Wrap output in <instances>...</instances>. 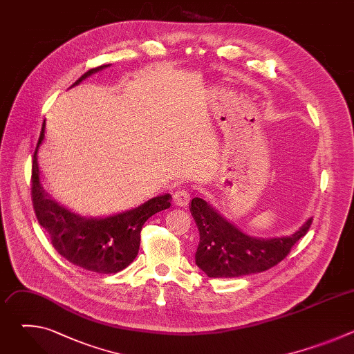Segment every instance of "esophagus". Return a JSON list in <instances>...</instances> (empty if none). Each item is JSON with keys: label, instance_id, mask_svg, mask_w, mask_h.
I'll list each match as a JSON object with an SVG mask.
<instances>
[{"label": "esophagus", "instance_id": "esophagus-1", "mask_svg": "<svg viewBox=\"0 0 354 354\" xmlns=\"http://www.w3.org/2000/svg\"><path fill=\"white\" fill-rule=\"evenodd\" d=\"M190 197H192V194H190V192H189L187 189H185V187H179V189H176V190L174 192L172 200H174V203H175L176 206H179V207H185V206H187V205H189Z\"/></svg>", "mask_w": 354, "mask_h": 354}]
</instances>
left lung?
Masks as SVG:
<instances>
[{
  "mask_svg": "<svg viewBox=\"0 0 354 354\" xmlns=\"http://www.w3.org/2000/svg\"><path fill=\"white\" fill-rule=\"evenodd\" d=\"M190 212L200 234L196 265L209 277H239L276 266L313 223L308 218L287 236L259 238L239 230L200 197L192 198Z\"/></svg>",
  "mask_w": 354,
  "mask_h": 354,
  "instance_id": "left-lung-1",
  "label": "left lung"
}]
</instances>
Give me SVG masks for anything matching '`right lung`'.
Returning <instances> with one entry per match:
<instances>
[{
	"label": "right lung",
	"mask_w": 354,
	"mask_h": 354,
	"mask_svg": "<svg viewBox=\"0 0 354 354\" xmlns=\"http://www.w3.org/2000/svg\"><path fill=\"white\" fill-rule=\"evenodd\" d=\"M109 66L91 68L70 88ZM43 138L44 123L32 162V200L39 224L47 231L55 249L73 265L102 274L123 270L138 254L140 232L144 223L156 213L171 207V194L153 197L134 209L112 216L84 217L73 213L50 198L40 183L37 151Z\"/></svg>",
	"instance_id": "1"
}]
</instances>
